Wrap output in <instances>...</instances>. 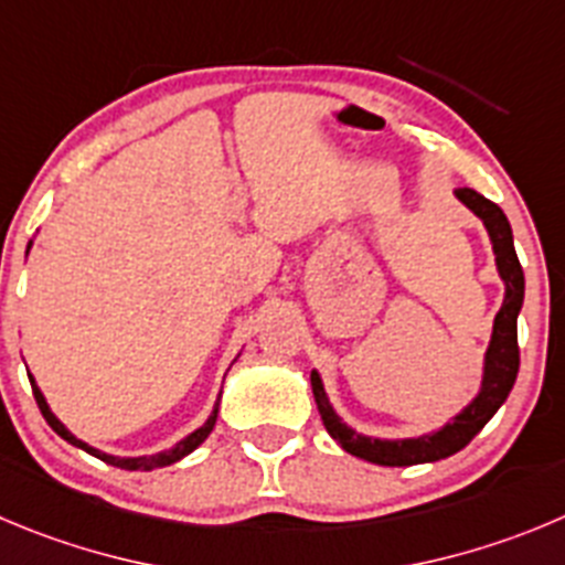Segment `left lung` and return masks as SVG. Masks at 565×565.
<instances>
[{
  "mask_svg": "<svg viewBox=\"0 0 565 565\" xmlns=\"http://www.w3.org/2000/svg\"><path fill=\"white\" fill-rule=\"evenodd\" d=\"M457 198L477 214L488 228L493 253H497L499 276L504 278V303L493 320V337H490L488 354H484V379L479 395L457 415L451 424L443 426L435 435L413 437V440H376V437H362L354 429H348L331 409L326 398L323 382L312 371V393L318 402V413L323 418V426L329 435L340 443L348 455L360 457V460L376 462V466H418V462H435L443 457L457 455L466 449L468 443L479 435L497 409L508 402L510 390H513L515 376H519V320L521 303H524V270L519 265L513 247V231H510L508 217L497 203H490L473 189H457Z\"/></svg>",
  "mask_w": 565,
  "mask_h": 565,
  "instance_id": "1",
  "label": "left lung"
}]
</instances>
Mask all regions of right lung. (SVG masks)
I'll use <instances>...</instances> for the list:
<instances>
[{
  "label": "right lung",
  "instance_id": "add662e5",
  "mask_svg": "<svg viewBox=\"0 0 565 565\" xmlns=\"http://www.w3.org/2000/svg\"><path fill=\"white\" fill-rule=\"evenodd\" d=\"M30 384H33V395H35V404H39L41 415H44V418H46V424H50L52 429H55L57 435L63 437V440H68V443H72V446H77V449L88 451V455L99 457V460H103V462H108V466L125 468V471H150V468H161V466H170V462H178V460H181V457H186L189 451H194V449H198L200 443H203L205 437L211 435V429H214V424H217V409H214V413H211V418L205 420V424L200 426L198 431H192V435H189L186 440H181V443H178L175 449H170V451H161V455H152V457H110V455H103V451L92 449V446H86V443H83V440H77V437L72 435V431H68L66 426H63L61 420H57L55 415L50 413V407H46V402H44V395H41V390L35 387V382H30Z\"/></svg>",
  "mask_w": 565,
  "mask_h": 565
}]
</instances>
